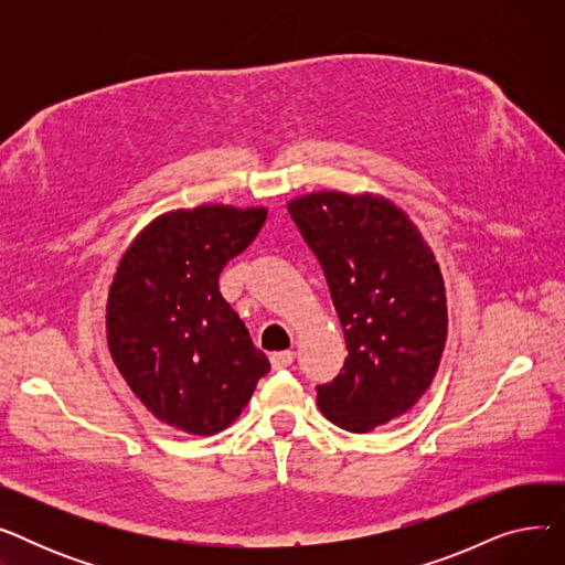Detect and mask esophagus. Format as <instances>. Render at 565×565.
I'll return each mask as SVG.
<instances>
[{
    "label": "esophagus",
    "mask_w": 565,
    "mask_h": 565,
    "mask_svg": "<svg viewBox=\"0 0 565 565\" xmlns=\"http://www.w3.org/2000/svg\"><path fill=\"white\" fill-rule=\"evenodd\" d=\"M295 362V352L292 350H284V352H273L270 354V364L275 371H281V369H288L292 366Z\"/></svg>",
    "instance_id": "1"
}]
</instances>
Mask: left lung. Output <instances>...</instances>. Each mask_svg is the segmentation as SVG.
<instances>
[{
    "mask_svg": "<svg viewBox=\"0 0 565 565\" xmlns=\"http://www.w3.org/2000/svg\"><path fill=\"white\" fill-rule=\"evenodd\" d=\"M316 254L345 334L339 375L318 384V407L369 433L414 407L447 343V295L419 228L390 199L316 192L288 203Z\"/></svg>",
    "mask_w": 565,
    "mask_h": 565,
    "instance_id": "obj_1",
    "label": "left lung"
}]
</instances>
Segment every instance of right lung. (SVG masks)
Listing matches in <instances>:
<instances>
[{"label":"right lung","instance_id":"1","mask_svg":"<svg viewBox=\"0 0 565 565\" xmlns=\"http://www.w3.org/2000/svg\"><path fill=\"white\" fill-rule=\"evenodd\" d=\"M265 217V207L171 211L135 237L116 267L111 360L143 407L175 430H224L270 371L220 292L224 265L252 245Z\"/></svg>","mask_w":565,"mask_h":565}]
</instances>
